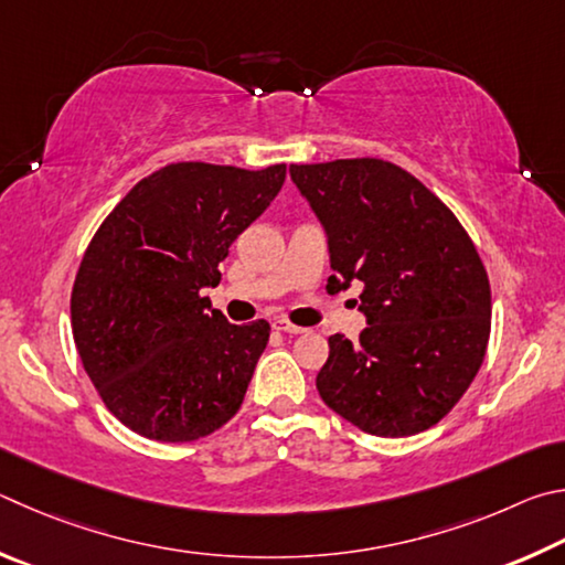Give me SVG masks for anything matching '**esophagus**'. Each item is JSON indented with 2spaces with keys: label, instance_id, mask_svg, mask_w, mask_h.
Listing matches in <instances>:
<instances>
[{
  "label": "esophagus",
  "instance_id": "esophagus-1",
  "mask_svg": "<svg viewBox=\"0 0 565 565\" xmlns=\"http://www.w3.org/2000/svg\"><path fill=\"white\" fill-rule=\"evenodd\" d=\"M275 330H280V332H288V334H300V332H305V328H300V324H292V322H288V320H277L275 324H273Z\"/></svg>",
  "mask_w": 565,
  "mask_h": 565
}]
</instances>
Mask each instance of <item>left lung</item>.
Returning a JSON list of instances; mask_svg holds the SVG:
<instances>
[{"instance_id": "obj_1", "label": "left lung", "mask_w": 565, "mask_h": 565, "mask_svg": "<svg viewBox=\"0 0 565 565\" xmlns=\"http://www.w3.org/2000/svg\"><path fill=\"white\" fill-rule=\"evenodd\" d=\"M328 233L330 285L364 282L360 342L330 338L322 402L374 437H409L454 409L483 362L489 275L459 217L382 158L295 163Z\"/></svg>"}]
</instances>
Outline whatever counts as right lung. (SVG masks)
Listing matches in <instances>:
<instances>
[{
  "label": "right lung",
  "mask_w": 565,
  "mask_h": 565,
  "mask_svg": "<svg viewBox=\"0 0 565 565\" xmlns=\"http://www.w3.org/2000/svg\"><path fill=\"white\" fill-rule=\"evenodd\" d=\"M285 173V163H168L98 225L74 280L72 332L124 427L195 441L241 409L270 324H231L203 288L221 282L227 247L280 193Z\"/></svg>",
  "instance_id": "right-lung-1"
}]
</instances>
